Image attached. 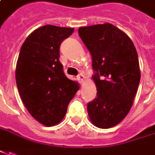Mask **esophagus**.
Segmentation results:
<instances>
[{
	"label": "esophagus",
	"mask_w": 155,
	"mask_h": 155,
	"mask_svg": "<svg viewBox=\"0 0 155 155\" xmlns=\"http://www.w3.org/2000/svg\"><path fill=\"white\" fill-rule=\"evenodd\" d=\"M77 79L80 82H83L84 81V80H85V75H84L83 74H80L77 76Z\"/></svg>",
	"instance_id": "esophagus-1"
}]
</instances>
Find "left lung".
<instances>
[{"mask_svg":"<svg viewBox=\"0 0 155 155\" xmlns=\"http://www.w3.org/2000/svg\"><path fill=\"white\" fill-rule=\"evenodd\" d=\"M92 58L97 97L87 104L91 123L99 128L116 126L129 113L140 82L139 61L132 41L107 23L79 28Z\"/></svg>","mask_w":155,"mask_h":155,"instance_id":"left-lung-1","label":"left lung"}]
</instances>
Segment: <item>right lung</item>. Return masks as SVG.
I'll return each instance as SVG.
<instances>
[{
    "instance_id": "right-lung-1",
    "label": "right lung",
    "mask_w": 155,
    "mask_h": 155,
    "mask_svg": "<svg viewBox=\"0 0 155 155\" xmlns=\"http://www.w3.org/2000/svg\"><path fill=\"white\" fill-rule=\"evenodd\" d=\"M74 28L45 25L34 30L23 43L16 65V83L25 106L46 126L58 124L69 102L80 89L66 77L59 61L60 45Z\"/></svg>"
}]
</instances>
